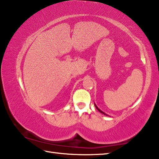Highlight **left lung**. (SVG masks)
I'll return each instance as SVG.
<instances>
[{"mask_svg": "<svg viewBox=\"0 0 159 159\" xmlns=\"http://www.w3.org/2000/svg\"><path fill=\"white\" fill-rule=\"evenodd\" d=\"M94 104H95V103H94ZM95 107H96V109H98V111H99V112H100V113H102V114H104V115H106V116H109V115H107V114H105V113H104V112H103V111H102V110H100V109H99V108H98V107H97V105H96V104H95Z\"/></svg>", "mask_w": 159, "mask_h": 159, "instance_id": "left-lung-1", "label": "left lung"}]
</instances>
